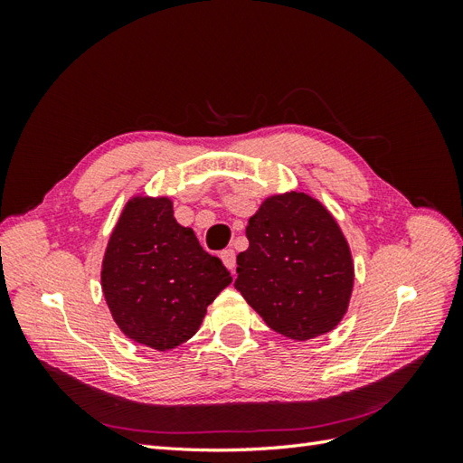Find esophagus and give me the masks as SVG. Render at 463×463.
<instances>
[{"label": "esophagus", "mask_w": 463, "mask_h": 463, "mask_svg": "<svg viewBox=\"0 0 463 463\" xmlns=\"http://www.w3.org/2000/svg\"><path fill=\"white\" fill-rule=\"evenodd\" d=\"M220 259H222L223 264L228 266L232 272H235V253H233V249H223L222 253H220Z\"/></svg>", "instance_id": "esophagus-1"}]
</instances>
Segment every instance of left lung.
I'll return each instance as SVG.
<instances>
[{
    "label": "left lung",
    "mask_w": 463,
    "mask_h": 463,
    "mask_svg": "<svg viewBox=\"0 0 463 463\" xmlns=\"http://www.w3.org/2000/svg\"><path fill=\"white\" fill-rule=\"evenodd\" d=\"M237 255L235 289L278 334L311 340L335 328L354 289V262L338 223L305 193L266 199Z\"/></svg>",
    "instance_id": "1"
}]
</instances>
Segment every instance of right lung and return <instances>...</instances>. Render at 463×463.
I'll return each instance as SVG.
<instances>
[{"instance_id": "1", "label": "right lung", "mask_w": 463, "mask_h": 463, "mask_svg": "<svg viewBox=\"0 0 463 463\" xmlns=\"http://www.w3.org/2000/svg\"><path fill=\"white\" fill-rule=\"evenodd\" d=\"M230 282L222 260L175 222L170 199L125 204L104 255L102 291L128 338L158 352L187 342Z\"/></svg>"}]
</instances>
